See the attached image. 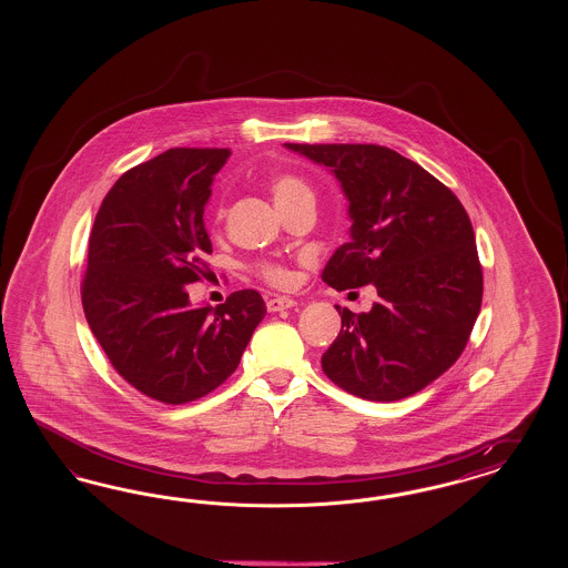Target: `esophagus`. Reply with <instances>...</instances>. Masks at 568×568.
<instances>
[{
    "instance_id": "obj_1",
    "label": "esophagus",
    "mask_w": 568,
    "mask_h": 568,
    "mask_svg": "<svg viewBox=\"0 0 568 568\" xmlns=\"http://www.w3.org/2000/svg\"><path fill=\"white\" fill-rule=\"evenodd\" d=\"M295 306V300L292 297H287V295H276V297H271L268 302H266V308L268 312H281V310H290Z\"/></svg>"
}]
</instances>
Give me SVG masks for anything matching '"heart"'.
Segmentation results:
<instances>
[{"instance_id": "1", "label": "heart", "mask_w": 568, "mask_h": 568, "mask_svg": "<svg viewBox=\"0 0 568 568\" xmlns=\"http://www.w3.org/2000/svg\"><path fill=\"white\" fill-rule=\"evenodd\" d=\"M271 191H273V197H275L276 207L287 206L300 197H314L312 190H310L308 183L304 179H300L297 174H290V172H283V174H276L271 183ZM216 216H223V207L216 212ZM254 273L271 283L276 287H283L290 283V271L276 262H258L254 266Z\"/></svg>"}]
</instances>
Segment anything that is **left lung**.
I'll list each match as a JSON object with an SVG mask.
<instances>
[{"label": "left lung", "mask_w": 568, "mask_h": 568, "mask_svg": "<svg viewBox=\"0 0 568 568\" xmlns=\"http://www.w3.org/2000/svg\"><path fill=\"white\" fill-rule=\"evenodd\" d=\"M325 164L349 202L352 240L323 271L337 292L373 283L371 312L339 308L323 371L352 396L396 402L460 358L483 300V268L460 200L430 172L373 143H285Z\"/></svg>", "instance_id": "1"}]
</instances>
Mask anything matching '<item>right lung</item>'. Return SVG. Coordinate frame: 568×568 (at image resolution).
Listing matches in <instances>:
<instances>
[{"label":"right lung","mask_w":568,"mask_h":568,"mask_svg":"<svg viewBox=\"0 0 568 568\" xmlns=\"http://www.w3.org/2000/svg\"><path fill=\"white\" fill-rule=\"evenodd\" d=\"M226 148H172L138 164L103 197L89 235L81 300L114 371L143 396L187 404L240 366L266 314L254 290L191 308L187 285L212 275L204 206Z\"/></svg>","instance_id":"obj_1"}]
</instances>
